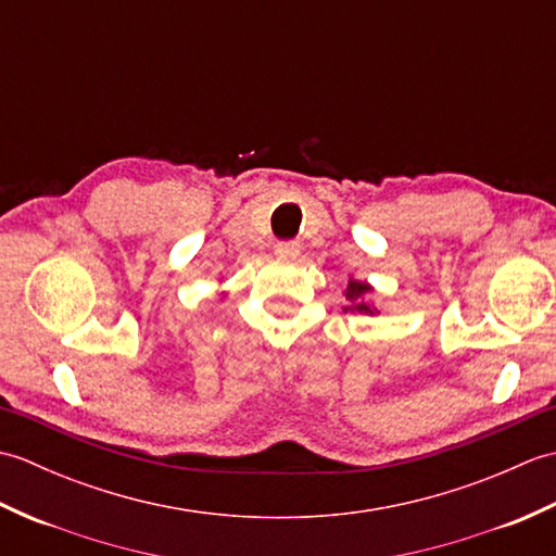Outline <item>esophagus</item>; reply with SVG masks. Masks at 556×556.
<instances>
[{
    "instance_id": "obj_1",
    "label": "esophagus",
    "mask_w": 556,
    "mask_h": 556,
    "mask_svg": "<svg viewBox=\"0 0 556 556\" xmlns=\"http://www.w3.org/2000/svg\"><path fill=\"white\" fill-rule=\"evenodd\" d=\"M299 253H301L299 241H279L275 245V255L281 260H293V257H299Z\"/></svg>"
}]
</instances>
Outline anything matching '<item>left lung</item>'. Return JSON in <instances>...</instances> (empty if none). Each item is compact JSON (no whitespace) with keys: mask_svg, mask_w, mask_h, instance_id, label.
Returning <instances> with one entry per match:
<instances>
[{"mask_svg":"<svg viewBox=\"0 0 556 556\" xmlns=\"http://www.w3.org/2000/svg\"><path fill=\"white\" fill-rule=\"evenodd\" d=\"M368 291H370V287L365 285V281L351 279L346 291H344V296L349 301V305H346L344 311H351V313L356 311V313H370V315H375V308H370L368 301H365V293H368Z\"/></svg>","mask_w":556,"mask_h":556,"instance_id":"left-lung-1","label":"left lung"}]
</instances>
